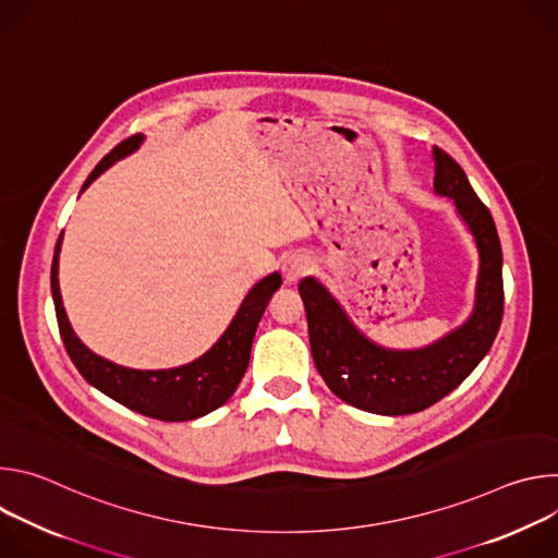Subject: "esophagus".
Masks as SVG:
<instances>
[{"label":"esophagus","mask_w":558,"mask_h":558,"mask_svg":"<svg viewBox=\"0 0 558 558\" xmlns=\"http://www.w3.org/2000/svg\"><path fill=\"white\" fill-rule=\"evenodd\" d=\"M311 269H313V263H311V258L306 254H291L282 263V276H284V280L289 284H293L300 278H304Z\"/></svg>","instance_id":"1"}]
</instances>
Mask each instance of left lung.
I'll use <instances>...</instances> for the list:
<instances>
[{"label": "left lung", "mask_w": 558, "mask_h": 558, "mask_svg": "<svg viewBox=\"0 0 558 558\" xmlns=\"http://www.w3.org/2000/svg\"><path fill=\"white\" fill-rule=\"evenodd\" d=\"M433 161L435 194L452 201L480 254L474 304L457 329L422 349H386L355 327L320 280L306 276L298 284L317 373L342 402L375 415H411L439 402L486 357L504 317V256L495 220L457 161L439 147H433Z\"/></svg>", "instance_id": "1"}]
</instances>
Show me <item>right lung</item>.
Returning a JSON list of instances; mask_svg holds the SVG:
<instances>
[{
    "label": "right lung",
    "mask_w": 558,
    "mask_h": 558,
    "mask_svg": "<svg viewBox=\"0 0 558 558\" xmlns=\"http://www.w3.org/2000/svg\"><path fill=\"white\" fill-rule=\"evenodd\" d=\"M145 141L143 134H134L128 141L119 143L110 154H106L99 166L86 179L82 192H86L93 181H97L106 170H110L121 158L130 156L141 147ZM61 238L59 235L52 271H50V289L54 300V313L59 323V333L63 347L76 366V371L84 375V379L108 395L110 400L123 404L125 409L141 413L151 420L161 422H187L198 420L218 407H222L233 390L241 384L252 355V342L258 329L260 317L271 300V295L280 289L282 276L278 271L258 280L245 300L238 306L235 315L231 317L229 327L222 336L211 344L194 362L174 368L161 371H141L114 364L95 351H90L78 336L74 333L59 291V252H61Z\"/></svg>",
    "instance_id": "add662e5"
}]
</instances>
